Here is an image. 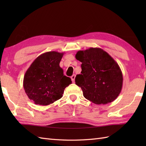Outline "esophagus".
Segmentation results:
<instances>
[{"instance_id": "1", "label": "esophagus", "mask_w": 146, "mask_h": 146, "mask_svg": "<svg viewBox=\"0 0 146 146\" xmlns=\"http://www.w3.org/2000/svg\"><path fill=\"white\" fill-rule=\"evenodd\" d=\"M75 75H73L72 76H71V81H72L73 83L75 82Z\"/></svg>"}]
</instances>
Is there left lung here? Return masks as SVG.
I'll return each mask as SVG.
<instances>
[{"label":"left lung","instance_id":"1","mask_svg":"<svg viewBox=\"0 0 146 146\" xmlns=\"http://www.w3.org/2000/svg\"><path fill=\"white\" fill-rule=\"evenodd\" d=\"M75 58L82 63L75 83L81 87L84 97L97 105L115 100L122 90L123 75L113 58L99 48L78 51Z\"/></svg>","mask_w":146,"mask_h":146}]
</instances>
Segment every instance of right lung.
Instances as JSON below:
<instances>
[{
	"instance_id": "right-lung-1",
	"label": "right lung",
	"mask_w": 146,
	"mask_h": 146,
	"mask_svg": "<svg viewBox=\"0 0 146 146\" xmlns=\"http://www.w3.org/2000/svg\"><path fill=\"white\" fill-rule=\"evenodd\" d=\"M64 52L49 51L39 55L24 76L23 86L27 97L36 105H48L63 97L71 80L63 74L60 63Z\"/></svg>"
}]
</instances>
